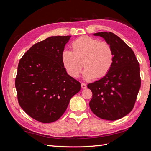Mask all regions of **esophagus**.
<instances>
[{"mask_svg": "<svg viewBox=\"0 0 151 151\" xmlns=\"http://www.w3.org/2000/svg\"><path fill=\"white\" fill-rule=\"evenodd\" d=\"M81 88L82 89H86L87 88V86L85 83H81Z\"/></svg>", "mask_w": 151, "mask_h": 151, "instance_id": "34e87169", "label": "esophagus"}]
</instances>
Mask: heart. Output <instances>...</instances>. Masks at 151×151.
Returning a JSON list of instances; mask_svg holds the SVG:
<instances>
[{
	"mask_svg": "<svg viewBox=\"0 0 151 151\" xmlns=\"http://www.w3.org/2000/svg\"><path fill=\"white\" fill-rule=\"evenodd\" d=\"M72 51L65 50L62 54L63 66L68 74L79 77L83 68L86 79L100 78L106 75L112 67L114 53L111 45L88 36L80 37L72 44Z\"/></svg>",
	"mask_w": 151,
	"mask_h": 151,
	"instance_id": "1",
	"label": "heart"
}]
</instances>
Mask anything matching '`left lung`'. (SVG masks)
<instances>
[{
	"instance_id": "1",
	"label": "left lung",
	"mask_w": 151,
	"mask_h": 151,
	"mask_svg": "<svg viewBox=\"0 0 151 151\" xmlns=\"http://www.w3.org/2000/svg\"><path fill=\"white\" fill-rule=\"evenodd\" d=\"M93 35L111 45L114 60L106 75L88 85L93 93L89 107L102 119H120L132 111L135 103L141 84L139 63L133 50L116 35L99 32Z\"/></svg>"
}]
</instances>
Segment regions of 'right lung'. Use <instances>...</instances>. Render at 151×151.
<instances>
[{
  "label": "right lung",
  "instance_id": "obj_1",
  "mask_svg": "<svg viewBox=\"0 0 151 151\" xmlns=\"http://www.w3.org/2000/svg\"><path fill=\"white\" fill-rule=\"evenodd\" d=\"M71 36H50L33 45L21 58L15 86L18 102L33 119L57 120L71 98L79 92V82L67 74L62 54Z\"/></svg>",
  "mask_w": 151,
  "mask_h": 151
}]
</instances>
